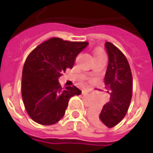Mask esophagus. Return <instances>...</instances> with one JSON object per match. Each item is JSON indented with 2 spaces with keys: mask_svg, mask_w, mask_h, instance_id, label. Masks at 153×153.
Masks as SVG:
<instances>
[{
  "mask_svg": "<svg viewBox=\"0 0 153 153\" xmlns=\"http://www.w3.org/2000/svg\"><path fill=\"white\" fill-rule=\"evenodd\" d=\"M88 90H83V94H85V93H88Z\"/></svg>",
  "mask_w": 153,
  "mask_h": 153,
  "instance_id": "obj_1",
  "label": "esophagus"
}]
</instances>
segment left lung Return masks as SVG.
Returning <instances> with one entry per match:
<instances>
[{
  "instance_id": "left-lung-1",
  "label": "left lung",
  "mask_w": 153,
  "mask_h": 153,
  "mask_svg": "<svg viewBox=\"0 0 153 153\" xmlns=\"http://www.w3.org/2000/svg\"><path fill=\"white\" fill-rule=\"evenodd\" d=\"M108 65L104 82L110 97L102 111H90L89 118L98 126L114 127L121 121L128 111L132 97L133 79L130 67L125 55L112 43L106 42Z\"/></svg>"
}]
</instances>
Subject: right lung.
Instances as JSON below:
<instances>
[{"label":"right lung","mask_w":153,"mask_h":153,"mask_svg":"<svg viewBox=\"0 0 153 153\" xmlns=\"http://www.w3.org/2000/svg\"><path fill=\"white\" fill-rule=\"evenodd\" d=\"M88 44L52 38L27 57L22 73V97L25 109L35 122L56 124L65 115L70 97L81 94L75 86L63 89L58 79L67 68L72 69L76 56Z\"/></svg>","instance_id":"add662e5"}]
</instances>
